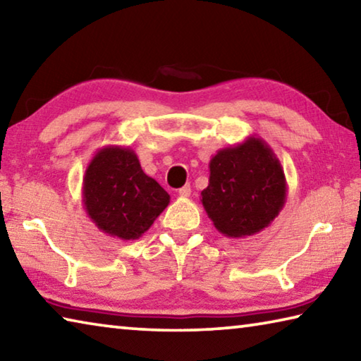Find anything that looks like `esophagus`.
<instances>
[{"mask_svg": "<svg viewBox=\"0 0 361 361\" xmlns=\"http://www.w3.org/2000/svg\"><path fill=\"white\" fill-rule=\"evenodd\" d=\"M178 194L181 195V197H189V195H191V186L185 185L183 188H180L178 189Z\"/></svg>", "mask_w": 361, "mask_h": 361, "instance_id": "34e87169", "label": "esophagus"}]
</instances>
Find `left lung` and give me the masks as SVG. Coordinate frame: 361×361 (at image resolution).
<instances>
[{
	"label": "left lung",
	"mask_w": 361,
	"mask_h": 361,
	"mask_svg": "<svg viewBox=\"0 0 361 361\" xmlns=\"http://www.w3.org/2000/svg\"><path fill=\"white\" fill-rule=\"evenodd\" d=\"M209 169V186L200 195L207 215L223 235L239 239L258 234L283 209V167L264 140L252 135L219 149Z\"/></svg>",
	"instance_id": "obj_1"
}]
</instances>
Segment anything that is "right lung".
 I'll list each match as a JSON object with an SVG mask.
<instances>
[{"label":"right lung","instance_id":"add662e5","mask_svg":"<svg viewBox=\"0 0 361 361\" xmlns=\"http://www.w3.org/2000/svg\"><path fill=\"white\" fill-rule=\"evenodd\" d=\"M82 202L102 232L135 240L166 210L170 195L143 172L135 151L109 145L97 151L85 169Z\"/></svg>","mask_w":361,"mask_h":361}]
</instances>
